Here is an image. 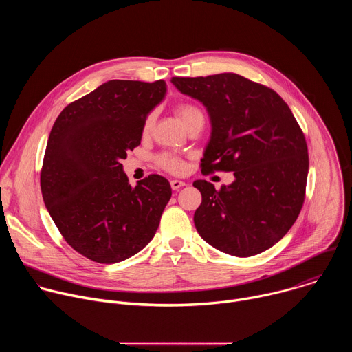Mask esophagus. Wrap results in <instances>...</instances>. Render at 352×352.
Instances as JSON below:
<instances>
[{
  "instance_id": "obj_1",
  "label": "esophagus",
  "mask_w": 352,
  "mask_h": 352,
  "mask_svg": "<svg viewBox=\"0 0 352 352\" xmlns=\"http://www.w3.org/2000/svg\"><path fill=\"white\" fill-rule=\"evenodd\" d=\"M171 188H173V190H178L179 188H182V186H185V182L184 181H179V179H171Z\"/></svg>"
}]
</instances>
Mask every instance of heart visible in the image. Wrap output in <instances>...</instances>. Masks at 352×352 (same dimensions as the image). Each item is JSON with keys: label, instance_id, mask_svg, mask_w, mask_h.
Masks as SVG:
<instances>
[{"label": "heart", "instance_id": "1", "mask_svg": "<svg viewBox=\"0 0 352 352\" xmlns=\"http://www.w3.org/2000/svg\"><path fill=\"white\" fill-rule=\"evenodd\" d=\"M177 116L179 117V120L182 121L184 125H186L190 120L193 118H197V117H204L202 111H200L197 107L192 106V104H181L177 107ZM153 116L147 117L146 122H144V126H143V131L144 133H147L150 129H152L153 126ZM159 163L162 167H164L166 170L171 171V173H181L184 170V164L182 162H179L178 159L173 157V156H168V155H164L159 159Z\"/></svg>", "mask_w": 352, "mask_h": 352}]
</instances>
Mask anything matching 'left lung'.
<instances>
[{
    "label": "left lung",
    "instance_id": "8db88e82",
    "mask_svg": "<svg viewBox=\"0 0 352 352\" xmlns=\"http://www.w3.org/2000/svg\"><path fill=\"white\" fill-rule=\"evenodd\" d=\"M202 103L212 132L202 171H234L230 185L197 179L202 193L195 227L209 245L232 256H254L277 243L304 205L309 159L305 136L284 100L238 74L171 78Z\"/></svg>",
    "mask_w": 352,
    "mask_h": 352
}]
</instances>
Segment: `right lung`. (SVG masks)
Returning <instances> with one entry per match:
<instances>
[{
	"mask_svg": "<svg viewBox=\"0 0 352 352\" xmlns=\"http://www.w3.org/2000/svg\"><path fill=\"white\" fill-rule=\"evenodd\" d=\"M167 94L164 80H109L67 106L50 132L40 177L65 241L90 261L118 263L155 236L171 197L157 174L128 182L121 164Z\"/></svg>",
	"mask_w": 352,
	"mask_h": 352,
	"instance_id": "obj_1",
	"label": "right lung"
}]
</instances>
